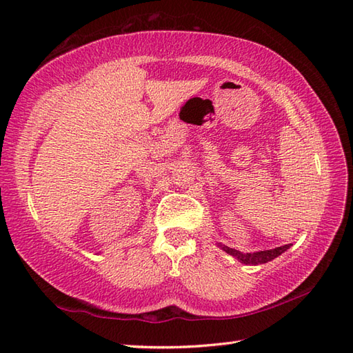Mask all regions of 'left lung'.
Listing matches in <instances>:
<instances>
[{"label":"left lung","mask_w":353,"mask_h":353,"mask_svg":"<svg viewBox=\"0 0 353 353\" xmlns=\"http://www.w3.org/2000/svg\"><path fill=\"white\" fill-rule=\"evenodd\" d=\"M292 245H284V246H279L275 249H270V250H260V252H254V254H243L240 250L236 249H231L228 246H222V249L225 252H228L230 255L236 256L237 260H240L241 263L245 264H263V263H268L272 261L273 258H276L278 255H281L287 250Z\"/></svg>","instance_id":"1"}]
</instances>
